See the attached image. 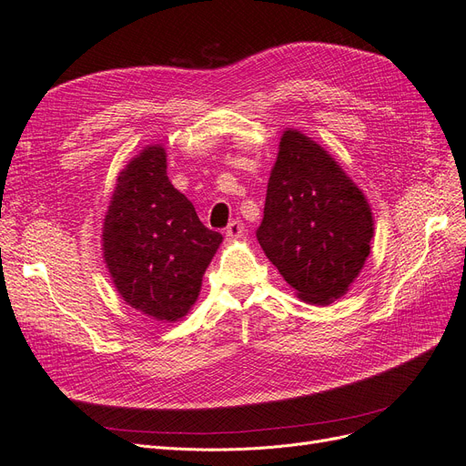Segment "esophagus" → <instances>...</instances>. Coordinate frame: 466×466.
Wrapping results in <instances>:
<instances>
[{
  "label": "esophagus",
  "instance_id": "34e87169",
  "mask_svg": "<svg viewBox=\"0 0 466 466\" xmlns=\"http://www.w3.org/2000/svg\"><path fill=\"white\" fill-rule=\"evenodd\" d=\"M244 236V224L240 220H232L228 226H226V240L236 242Z\"/></svg>",
  "mask_w": 466,
  "mask_h": 466
}]
</instances>
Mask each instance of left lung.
I'll return each mask as SVG.
<instances>
[{"instance_id":"8db88e82","label":"left lung","mask_w":466,"mask_h":466,"mask_svg":"<svg viewBox=\"0 0 466 466\" xmlns=\"http://www.w3.org/2000/svg\"><path fill=\"white\" fill-rule=\"evenodd\" d=\"M373 236L375 218L359 185L316 140L287 128L258 240L297 297L326 307L348 295Z\"/></svg>"}]
</instances>
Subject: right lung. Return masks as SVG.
Segmentation results:
<instances>
[{"instance_id": "add662e5", "label": "right lung", "mask_w": 466, "mask_h": 466, "mask_svg": "<svg viewBox=\"0 0 466 466\" xmlns=\"http://www.w3.org/2000/svg\"><path fill=\"white\" fill-rule=\"evenodd\" d=\"M220 244L222 234L208 230L171 185L162 144H148L118 171L101 249L128 307L157 322L187 316Z\"/></svg>"}]
</instances>
